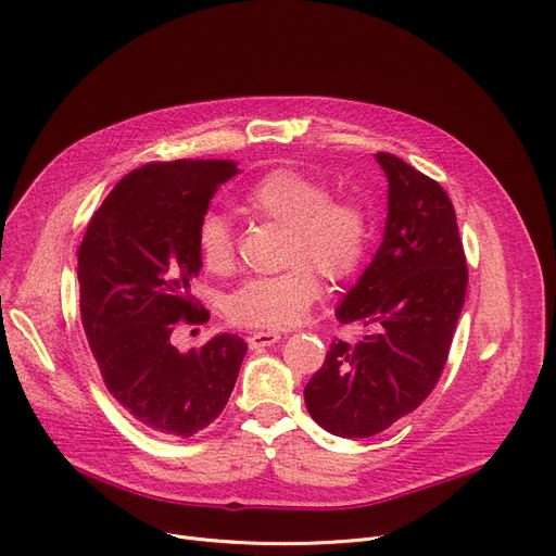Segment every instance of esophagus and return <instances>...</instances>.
<instances>
[{
    "mask_svg": "<svg viewBox=\"0 0 556 556\" xmlns=\"http://www.w3.org/2000/svg\"><path fill=\"white\" fill-rule=\"evenodd\" d=\"M282 336L278 331H253L249 336V348L251 350H261V348H269L274 343H278Z\"/></svg>",
    "mask_w": 556,
    "mask_h": 556,
    "instance_id": "obj_1",
    "label": "esophagus"
}]
</instances>
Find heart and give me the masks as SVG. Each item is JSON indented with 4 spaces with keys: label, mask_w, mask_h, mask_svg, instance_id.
I'll return each mask as SVG.
<instances>
[{
    "label": "heart",
    "mask_w": 556,
    "mask_h": 556,
    "mask_svg": "<svg viewBox=\"0 0 556 556\" xmlns=\"http://www.w3.org/2000/svg\"><path fill=\"white\" fill-rule=\"evenodd\" d=\"M242 206L255 218L289 229L287 265L280 276L251 278L227 301L231 320L285 329L301 320L320 295L312 268L327 280L350 278L365 258L369 229L365 213L352 202H331L325 185L291 168H276L251 185ZM200 258L211 271H227L233 263V238L220 213H206L198 227Z\"/></svg>",
    "instance_id": "1"
}]
</instances>
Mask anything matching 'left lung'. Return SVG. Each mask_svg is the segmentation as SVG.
<instances>
[{
  "mask_svg": "<svg viewBox=\"0 0 556 556\" xmlns=\"http://www.w3.org/2000/svg\"><path fill=\"white\" fill-rule=\"evenodd\" d=\"M388 178L382 242L336 307L340 323L376 327L356 345H329L305 405L333 437L367 439L414 412L445 367L465 303L467 267L443 187L396 155L376 153Z\"/></svg>",
  "mask_w": 556,
  "mask_h": 556,
  "instance_id": "obj_1",
  "label": "left lung"
}]
</instances>
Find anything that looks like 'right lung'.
Returning a JSON list of instances; mask_svg holds the SVG:
<instances>
[{"label":"right lung","instance_id":"right-lung-1","mask_svg":"<svg viewBox=\"0 0 556 556\" xmlns=\"http://www.w3.org/2000/svg\"><path fill=\"white\" fill-rule=\"evenodd\" d=\"M231 160L151 162L124 176L77 251L81 325L111 396L151 432L191 437L225 409L247 354L233 333L200 350L170 343L178 320L204 323L191 293L198 227Z\"/></svg>","mask_w":556,"mask_h":556}]
</instances>
